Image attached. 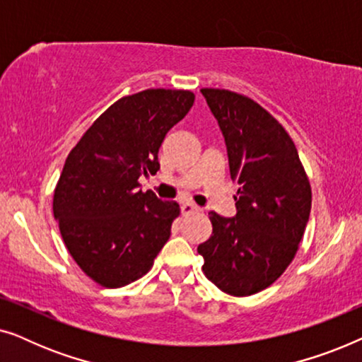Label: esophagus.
<instances>
[{
	"instance_id": "obj_1",
	"label": "esophagus",
	"mask_w": 362,
	"mask_h": 362,
	"mask_svg": "<svg viewBox=\"0 0 362 362\" xmlns=\"http://www.w3.org/2000/svg\"><path fill=\"white\" fill-rule=\"evenodd\" d=\"M181 212L182 216H191L194 214V212H199V207L191 204V202H185V204H181Z\"/></svg>"
}]
</instances>
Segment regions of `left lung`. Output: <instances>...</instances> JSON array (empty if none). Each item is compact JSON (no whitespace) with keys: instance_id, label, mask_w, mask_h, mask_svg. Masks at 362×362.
Returning a JSON list of instances; mask_svg holds the SVG:
<instances>
[{"instance_id":"1","label":"left lung","mask_w":362,"mask_h":362,"mask_svg":"<svg viewBox=\"0 0 362 362\" xmlns=\"http://www.w3.org/2000/svg\"><path fill=\"white\" fill-rule=\"evenodd\" d=\"M219 123L230 180L232 219L209 212L212 234L197 247L202 272L232 296L265 290L295 259L311 209V186L293 140L260 103L226 88H201Z\"/></svg>"}]
</instances>
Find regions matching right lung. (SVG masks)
Listing matches in <instances>:
<instances>
[{"mask_svg":"<svg viewBox=\"0 0 362 362\" xmlns=\"http://www.w3.org/2000/svg\"><path fill=\"white\" fill-rule=\"evenodd\" d=\"M194 93L146 88L107 108L69 153L52 211L69 254L105 288L141 279L171 235L180 204L138 189L160 170L166 133L186 117Z\"/></svg>","mask_w":362,"mask_h":362,"instance_id":"obj_1","label":"right lung"}]
</instances>
